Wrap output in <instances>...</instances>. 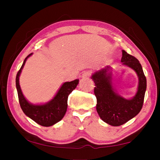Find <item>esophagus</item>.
<instances>
[{
    "label": "esophagus",
    "instance_id": "1",
    "mask_svg": "<svg viewBox=\"0 0 160 160\" xmlns=\"http://www.w3.org/2000/svg\"><path fill=\"white\" fill-rule=\"evenodd\" d=\"M91 75V72L90 70H88V71L84 72L82 75V78H88Z\"/></svg>",
    "mask_w": 160,
    "mask_h": 160
}]
</instances>
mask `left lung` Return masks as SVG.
<instances>
[{
	"mask_svg": "<svg viewBox=\"0 0 160 160\" xmlns=\"http://www.w3.org/2000/svg\"><path fill=\"white\" fill-rule=\"evenodd\" d=\"M122 65L136 72L138 78L137 92L131 99H126L116 92L113 85L112 68L109 66L92 75L95 88L97 112L103 121L113 126L123 125L138 115L141 110L147 88V81L139 61L122 50Z\"/></svg>",
	"mask_w": 160,
	"mask_h": 160,
	"instance_id": "left-lung-1",
	"label": "left lung"
}]
</instances>
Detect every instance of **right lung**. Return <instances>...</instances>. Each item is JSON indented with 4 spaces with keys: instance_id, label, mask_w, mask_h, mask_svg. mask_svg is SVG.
Masks as SVG:
<instances>
[{
    "instance_id": "1",
    "label": "right lung",
    "mask_w": 160,
    "mask_h": 160,
    "mask_svg": "<svg viewBox=\"0 0 160 160\" xmlns=\"http://www.w3.org/2000/svg\"><path fill=\"white\" fill-rule=\"evenodd\" d=\"M32 53L27 56L16 75V88H17L19 102L22 110L25 114L32 119L37 123L42 126H51L60 121L66 114L68 107V97L72 91L75 90L79 83V80L63 83L57 92L50 101L44 104H34L27 99L20 88V76L28 58Z\"/></svg>"
}]
</instances>
